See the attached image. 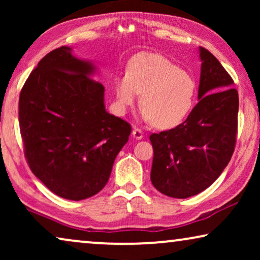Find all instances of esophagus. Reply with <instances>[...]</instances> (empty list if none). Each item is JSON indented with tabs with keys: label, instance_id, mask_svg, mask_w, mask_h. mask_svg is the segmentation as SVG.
Masks as SVG:
<instances>
[{
	"label": "esophagus",
	"instance_id": "1",
	"mask_svg": "<svg viewBox=\"0 0 260 260\" xmlns=\"http://www.w3.org/2000/svg\"><path fill=\"white\" fill-rule=\"evenodd\" d=\"M133 136L134 138H136V140H142V138H143V133H142V130L138 129V127H134Z\"/></svg>",
	"mask_w": 260,
	"mask_h": 260
}]
</instances>
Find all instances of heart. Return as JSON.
I'll return each mask as SVG.
<instances>
[{
	"label": "heart",
	"mask_w": 260,
	"mask_h": 260,
	"mask_svg": "<svg viewBox=\"0 0 260 260\" xmlns=\"http://www.w3.org/2000/svg\"><path fill=\"white\" fill-rule=\"evenodd\" d=\"M117 104L125 112L141 94L142 117L157 127L177 126L189 115L197 94L194 78L155 53H140L131 59L126 76L115 83Z\"/></svg>",
	"instance_id": "1"
}]
</instances>
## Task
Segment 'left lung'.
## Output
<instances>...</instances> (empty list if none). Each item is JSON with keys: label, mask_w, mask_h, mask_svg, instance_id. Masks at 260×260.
<instances>
[{"label": "left lung", "mask_w": 260, "mask_h": 260, "mask_svg": "<svg viewBox=\"0 0 260 260\" xmlns=\"http://www.w3.org/2000/svg\"><path fill=\"white\" fill-rule=\"evenodd\" d=\"M200 59L199 103L180 125L150 135L151 182L170 198L186 199L208 188L229 165L236 147L239 97L233 79L204 47Z\"/></svg>", "instance_id": "1"}]
</instances>
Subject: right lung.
Returning a JSON list of instances; mask_svg holds the SVG:
<instances>
[{"label":"right lung","instance_id":"add662e5","mask_svg":"<svg viewBox=\"0 0 260 260\" xmlns=\"http://www.w3.org/2000/svg\"><path fill=\"white\" fill-rule=\"evenodd\" d=\"M66 46L39 61L19 99L24 157L53 193L79 201L108 183L131 125L106 112L104 86L92 79L93 63Z\"/></svg>","mask_w":260,"mask_h":260}]
</instances>
